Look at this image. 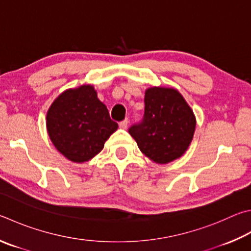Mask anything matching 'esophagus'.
Wrapping results in <instances>:
<instances>
[{"label":"esophagus","mask_w":251,"mask_h":251,"mask_svg":"<svg viewBox=\"0 0 251 251\" xmlns=\"http://www.w3.org/2000/svg\"><path fill=\"white\" fill-rule=\"evenodd\" d=\"M127 126H128V120H124V121H122L121 123H120V127L122 129H126L127 128Z\"/></svg>","instance_id":"34e87169"}]
</instances>
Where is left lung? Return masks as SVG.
I'll use <instances>...</instances> for the list:
<instances>
[{
  "label": "left lung",
  "mask_w": 251,
  "mask_h": 251,
  "mask_svg": "<svg viewBox=\"0 0 251 251\" xmlns=\"http://www.w3.org/2000/svg\"><path fill=\"white\" fill-rule=\"evenodd\" d=\"M194 130L193 111L176 90L150 88L145 94L143 120L131 125L128 133L152 161L168 163L185 152Z\"/></svg>",
  "instance_id": "left-lung-1"
}]
</instances>
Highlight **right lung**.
<instances>
[{
    "label": "right lung",
    "instance_id": "right-lung-1",
    "mask_svg": "<svg viewBox=\"0 0 251 251\" xmlns=\"http://www.w3.org/2000/svg\"><path fill=\"white\" fill-rule=\"evenodd\" d=\"M106 106L91 85L67 90L47 113V129L54 147L74 162L93 158L117 129Z\"/></svg>",
    "mask_w": 251,
    "mask_h": 251
}]
</instances>
